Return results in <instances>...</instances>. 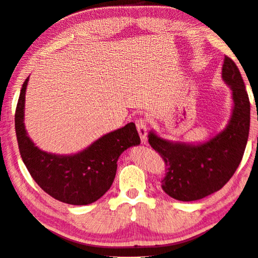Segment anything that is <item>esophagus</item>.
<instances>
[{
  "label": "esophagus",
  "mask_w": 258,
  "mask_h": 258,
  "mask_svg": "<svg viewBox=\"0 0 258 258\" xmlns=\"http://www.w3.org/2000/svg\"><path fill=\"white\" fill-rule=\"evenodd\" d=\"M136 124H137L138 132H139V134H140L142 144H146L147 133H148V124H147V120L144 119V118H139Z\"/></svg>",
  "instance_id": "esophagus-1"
}]
</instances>
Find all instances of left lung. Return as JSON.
<instances>
[{
    "label": "left lung",
    "instance_id": "left-lung-1",
    "mask_svg": "<svg viewBox=\"0 0 258 258\" xmlns=\"http://www.w3.org/2000/svg\"><path fill=\"white\" fill-rule=\"evenodd\" d=\"M222 77L233 100L231 118L222 132L196 145L165 140L154 131L148 134L149 145L166 164L162 189L178 201H196L219 190L242 159L250 126V103L239 69L227 56Z\"/></svg>",
    "mask_w": 258,
    "mask_h": 258
}]
</instances>
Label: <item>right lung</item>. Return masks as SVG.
<instances>
[{"label":"right lung","instance_id":"1","mask_svg":"<svg viewBox=\"0 0 258 258\" xmlns=\"http://www.w3.org/2000/svg\"><path fill=\"white\" fill-rule=\"evenodd\" d=\"M30 77L24 81L15 114L19 153L34 181L51 198L73 206L91 204L111 187L117 161L130 147L140 145L134 122L104 134L87 148L73 155H56L39 149L27 136L24 124L25 94Z\"/></svg>","mask_w":258,"mask_h":258}]
</instances>
